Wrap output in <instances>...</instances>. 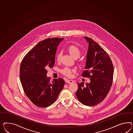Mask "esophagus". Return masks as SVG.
<instances>
[{"instance_id":"obj_1","label":"esophagus","mask_w":133,"mask_h":133,"mask_svg":"<svg viewBox=\"0 0 133 133\" xmlns=\"http://www.w3.org/2000/svg\"><path fill=\"white\" fill-rule=\"evenodd\" d=\"M66 82L67 83H68V84H71V83H74V81L72 80H67L66 81Z\"/></svg>"}]
</instances>
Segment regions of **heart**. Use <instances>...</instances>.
Returning a JSON list of instances; mask_svg holds the SVG:
<instances>
[{
	"label": "heart",
	"mask_w": 133,
	"mask_h": 133,
	"mask_svg": "<svg viewBox=\"0 0 133 133\" xmlns=\"http://www.w3.org/2000/svg\"><path fill=\"white\" fill-rule=\"evenodd\" d=\"M68 51L69 53L72 56V57L75 58H77L79 57L81 52L79 47L75 45H72L68 47ZM61 56H62V52L61 51H58L57 52L56 55V59L57 62H59L61 60ZM74 71V70L72 69H70L68 67H65L64 68L62 69L61 72L63 75L66 76L67 77H71L72 76V72Z\"/></svg>",
	"instance_id": "obj_1"
}]
</instances>
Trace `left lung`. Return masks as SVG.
Listing matches in <instances>:
<instances>
[{"label":"left lung","mask_w":133,"mask_h":133,"mask_svg":"<svg viewBox=\"0 0 133 133\" xmlns=\"http://www.w3.org/2000/svg\"><path fill=\"white\" fill-rule=\"evenodd\" d=\"M89 43L85 70L81 76L90 78L86 86L78 83L76 96L84 105L94 106L107 97L111 89L114 67L108 53L93 39L84 37Z\"/></svg>","instance_id":"obj_1"}]
</instances>
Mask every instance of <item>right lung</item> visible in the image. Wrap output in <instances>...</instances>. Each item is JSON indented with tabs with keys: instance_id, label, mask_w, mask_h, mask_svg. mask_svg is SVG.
<instances>
[{
	"instance_id": "obj_1",
	"label": "right lung",
	"mask_w": 133,
	"mask_h": 133,
	"mask_svg": "<svg viewBox=\"0 0 133 133\" xmlns=\"http://www.w3.org/2000/svg\"><path fill=\"white\" fill-rule=\"evenodd\" d=\"M63 38L44 39L25 55L20 67V78L26 96L33 104L46 108L53 104L63 89L61 78L51 81L47 69L54 67L58 44Z\"/></svg>"
}]
</instances>
